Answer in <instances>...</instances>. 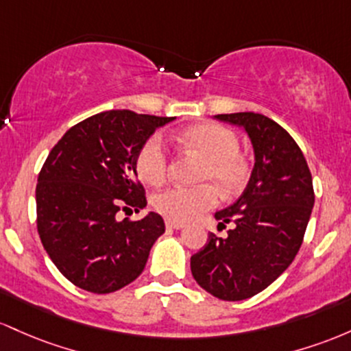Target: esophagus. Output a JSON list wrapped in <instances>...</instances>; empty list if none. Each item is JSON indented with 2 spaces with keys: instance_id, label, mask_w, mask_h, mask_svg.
Wrapping results in <instances>:
<instances>
[{
  "instance_id": "1",
  "label": "esophagus",
  "mask_w": 351,
  "mask_h": 351,
  "mask_svg": "<svg viewBox=\"0 0 351 351\" xmlns=\"http://www.w3.org/2000/svg\"><path fill=\"white\" fill-rule=\"evenodd\" d=\"M184 226H186V223L179 222V220H171V219L165 220V227H167V228H176V230H177V228H182Z\"/></svg>"
}]
</instances>
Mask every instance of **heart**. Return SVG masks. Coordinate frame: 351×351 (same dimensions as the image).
Returning a JSON list of instances; mask_svg holds the SVG:
<instances>
[{"label":"heart","mask_w":351,"mask_h":351,"mask_svg":"<svg viewBox=\"0 0 351 351\" xmlns=\"http://www.w3.org/2000/svg\"><path fill=\"white\" fill-rule=\"evenodd\" d=\"M180 141L206 159L197 187L174 186L154 195V208L171 220H191L217 204V191L234 195L243 191L250 179V164L240 154L239 136L215 123L192 125L180 134ZM136 171L144 182L160 186L169 176V154L160 136H151L136 154ZM214 183L213 186L210 184Z\"/></svg>","instance_id":"b5f03b06"}]
</instances>
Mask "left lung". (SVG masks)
<instances>
[{"label":"left lung","instance_id":"1","mask_svg":"<svg viewBox=\"0 0 351 351\" xmlns=\"http://www.w3.org/2000/svg\"><path fill=\"white\" fill-rule=\"evenodd\" d=\"M242 125L255 151V167L243 194L215 212L219 227L234 223L227 237L208 235L191 257L195 282L220 300L254 297L289 269L312 214V172L302 149L280 124L255 112L217 114Z\"/></svg>","mask_w":351,"mask_h":351}]
</instances>
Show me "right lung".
<instances>
[{
    "label": "right lung",
    "mask_w": 351,
    "mask_h": 351,
    "mask_svg": "<svg viewBox=\"0 0 351 351\" xmlns=\"http://www.w3.org/2000/svg\"><path fill=\"white\" fill-rule=\"evenodd\" d=\"M174 117L129 109L94 114L69 129L46 157L36 184V227L43 247L71 283L111 293L143 274L164 234L159 214L117 220L147 206L136 154Z\"/></svg>",
    "instance_id": "obj_1"
}]
</instances>
